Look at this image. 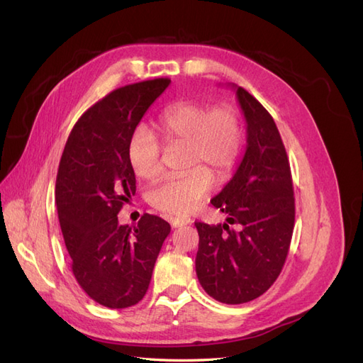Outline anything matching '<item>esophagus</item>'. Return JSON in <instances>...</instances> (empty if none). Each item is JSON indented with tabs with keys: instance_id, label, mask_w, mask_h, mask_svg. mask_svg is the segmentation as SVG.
Wrapping results in <instances>:
<instances>
[{
	"instance_id": "esophagus-1",
	"label": "esophagus",
	"mask_w": 363,
	"mask_h": 363,
	"mask_svg": "<svg viewBox=\"0 0 363 363\" xmlns=\"http://www.w3.org/2000/svg\"><path fill=\"white\" fill-rule=\"evenodd\" d=\"M191 223H192V219H191V218H180V216H177V218L171 219V225H172V227L188 225V224H191Z\"/></svg>"
}]
</instances>
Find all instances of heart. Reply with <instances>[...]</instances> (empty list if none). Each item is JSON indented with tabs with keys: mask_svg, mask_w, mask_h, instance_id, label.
<instances>
[{
	"mask_svg": "<svg viewBox=\"0 0 363 363\" xmlns=\"http://www.w3.org/2000/svg\"><path fill=\"white\" fill-rule=\"evenodd\" d=\"M159 130L167 144L186 145V168L180 177H164L152 186L148 200L157 211L189 215L213 188L215 171L224 179L232 171L244 142L242 119L230 104L211 107L199 101L168 106L159 115ZM162 145L145 125H138L127 142L130 168L142 179L160 172Z\"/></svg>",
	"mask_w": 363,
	"mask_h": 363,
	"instance_id": "b5f03b06",
	"label": "heart"
}]
</instances>
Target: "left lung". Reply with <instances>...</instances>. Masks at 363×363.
Listing matches in <instances>:
<instances>
[{
  "mask_svg": "<svg viewBox=\"0 0 363 363\" xmlns=\"http://www.w3.org/2000/svg\"><path fill=\"white\" fill-rule=\"evenodd\" d=\"M247 121V151L233 179L211 201L227 223H195V257L203 289L225 304L265 294L286 262L295 223V199L286 150L269 112L244 87H236Z\"/></svg>",
  "mask_w": 363,
  "mask_h": 363,
  "instance_id": "obj_1",
  "label": "left lung"
}]
</instances>
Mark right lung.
Here are the masks:
<instances>
[{
  "mask_svg": "<svg viewBox=\"0 0 363 363\" xmlns=\"http://www.w3.org/2000/svg\"><path fill=\"white\" fill-rule=\"evenodd\" d=\"M169 83L128 84L96 101L75 123L59 163L56 206L74 277L94 301L111 309L144 298L171 232L164 219L150 213L135 227L118 221L136 192L128 138Z\"/></svg>",
  "mask_w": 363,
  "mask_h": 363,
  "instance_id": "1",
  "label": "right lung"
}]
</instances>
